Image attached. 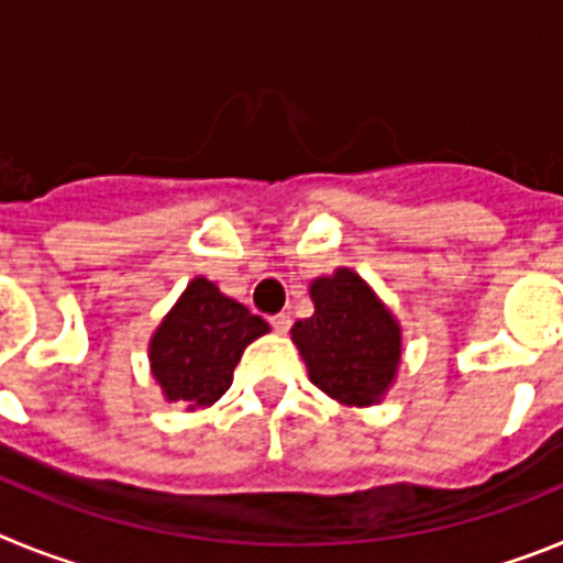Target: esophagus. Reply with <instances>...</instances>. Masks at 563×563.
<instances>
[{"label":"esophagus","instance_id":"1","mask_svg":"<svg viewBox=\"0 0 563 563\" xmlns=\"http://www.w3.org/2000/svg\"><path fill=\"white\" fill-rule=\"evenodd\" d=\"M290 324H292V321H290V316H287V312H278V316L271 318V327L278 332V335H287Z\"/></svg>","mask_w":563,"mask_h":563}]
</instances>
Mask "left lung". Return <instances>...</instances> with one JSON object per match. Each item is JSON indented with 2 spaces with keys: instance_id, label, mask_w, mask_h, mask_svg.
<instances>
[{
  "instance_id": "left-lung-1",
  "label": "left lung",
  "mask_w": 563,
  "mask_h": 563,
  "mask_svg": "<svg viewBox=\"0 0 563 563\" xmlns=\"http://www.w3.org/2000/svg\"><path fill=\"white\" fill-rule=\"evenodd\" d=\"M310 298L316 312L290 330L310 380L343 406L380 402L400 366L397 318L350 267L316 278Z\"/></svg>"
}]
</instances>
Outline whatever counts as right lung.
Returning a JSON list of instances; mask_svg holds the SVG:
<instances>
[{
  "mask_svg": "<svg viewBox=\"0 0 563 563\" xmlns=\"http://www.w3.org/2000/svg\"><path fill=\"white\" fill-rule=\"evenodd\" d=\"M271 330L220 287L197 276L148 341V363L168 402L206 409L231 389L233 369L251 341Z\"/></svg>",
  "mask_w": 563,
  "mask_h": 563,
  "instance_id": "add662e5",
  "label": "right lung"
}]
</instances>
